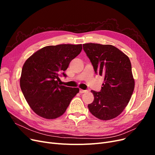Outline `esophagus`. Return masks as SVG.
Wrapping results in <instances>:
<instances>
[{
    "mask_svg": "<svg viewBox=\"0 0 155 155\" xmlns=\"http://www.w3.org/2000/svg\"><path fill=\"white\" fill-rule=\"evenodd\" d=\"M88 92L87 90H83V89H80V90H79V92H80L81 94L85 93V92Z\"/></svg>",
    "mask_w": 155,
    "mask_h": 155,
    "instance_id": "1",
    "label": "esophagus"
}]
</instances>
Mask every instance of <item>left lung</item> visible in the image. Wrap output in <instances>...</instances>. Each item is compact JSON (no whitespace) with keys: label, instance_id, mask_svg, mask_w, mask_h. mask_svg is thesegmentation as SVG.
Masks as SVG:
<instances>
[{"label":"left lung","instance_id":"obj_1","mask_svg":"<svg viewBox=\"0 0 155 155\" xmlns=\"http://www.w3.org/2000/svg\"><path fill=\"white\" fill-rule=\"evenodd\" d=\"M83 46L96 74L104 78L101 91H91L94 99L88 105L89 111L101 120L113 119L125 109L134 88L130 59L110 45L86 43Z\"/></svg>","mask_w":155,"mask_h":155}]
</instances>
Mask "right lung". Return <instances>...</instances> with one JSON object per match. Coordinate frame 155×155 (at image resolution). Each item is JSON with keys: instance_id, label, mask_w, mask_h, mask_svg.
I'll list each match as a JSON object with an SVG mask.
<instances>
[{"instance_id": "obj_1", "label": "right lung", "mask_w": 155, "mask_h": 155, "mask_svg": "<svg viewBox=\"0 0 155 155\" xmlns=\"http://www.w3.org/2000/svg\"><path fill=\"white\" fill-rule=\"evenodd\" d=\"M82 50V45L47 46L37 51L23 65L20 86L32 110L46 119H55L66 111L78 88L60 85L61 74Z\"/></svg>"}]
</instances>
